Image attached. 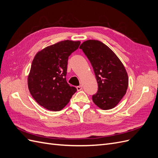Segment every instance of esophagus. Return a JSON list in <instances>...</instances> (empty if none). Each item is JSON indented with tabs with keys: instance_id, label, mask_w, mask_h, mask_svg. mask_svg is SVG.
Wrapping results in <instances>:
<instances>
[{
	"instance_id": "esophagus-1",
	"label": "esophagus",
	"mask_w": 158,
	"mask_h": 158,
	"mask_svg": "<svg viewBox=\"0 0 158 158\" xmlns=\"http://www.w3.org/2000/svg\"><path fill=\"white\" fill-rule=\"evenodd\" d=\"M76 89H77V90L78 91H80V90H82V85H78V86H77L76 87Z\"/></svg>"
}]
</instances>
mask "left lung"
<instances>
[{
    "instance_id": "obj_1",
    "label": "left lung",
    "mask_w": 158,
    "mask_h": 158,
    "mask_svg": "<svg viewBox=\"0 0 158 158\" xmlns=\"http://www.w3.org/2000/svg\"><path fill=\"white\" fill-rule=\"evenodd\" d=\"M92 64L98 84L92 100L103 110L115 107L125 95L128 77L125 66L116 54L98 40H89L80 46Z\"/></svg>"
}]
</instances>
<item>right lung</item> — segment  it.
I'll use <instances>...</instances> for the list:
<instances>
[{"mask_svg":"<svg viewBox=\"0 0 158 158\" xmlns=\"http://www.w3.org/2000/svg\"><path fill=\"white\" fill-rule=\"evenodd\" d=\"M80 44L79 41H62L45 47L33 58L28 89L36 102L46 109L60 111L76 92L66 82V75L69 56Z\"/></svg>","mask_w":158,"mask_h":158,"instance_id":"add662e5","label":"right lung"}]
</instances>
